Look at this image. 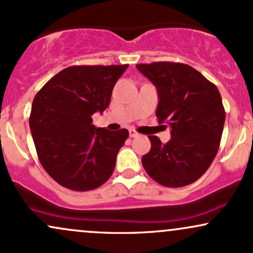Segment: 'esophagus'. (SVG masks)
I'll use <instances>...</instances> for the list:
<instances>
[{
  "instance_id": "obj_1",
  "label": "esophagus",
  "mask_w": 253,
  "mask_h": 253,
  "mask_svg": "<svg viewBox=\"0 0 253 253\" xmlns=\"http://www.w3.org/2000/svg\"><path fill=\"white\" fill-rule=\"evenodd\" d=\"M138 135V132L135 129H129V136L130 138H134V136Z\"/></svg>"
}]
</instances>
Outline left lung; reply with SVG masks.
<instances>
[{
    "label": "left lung",
    "instance_id": "1",
    "mask_svg": "<svg viewBox=\"0 0 253 253\" xmlns=\"http://www.w3.org/2000/svg\"><path fill=\"white\" fill-rule=\"evenodd\" d=\"M136 68L158 91V121L171 127L167 144L149 135L144 169L164 187L191 184L208 170L219 150L226 115L221 95L215 84L187 64L155 62Z\"/></svg>",
    "mask_w": 253,
    "mask_h": 253
}]
</instances>
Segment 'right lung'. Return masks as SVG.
Instances as JSON below:
<instances>
[{"instance_id": "1", "label": "right lung", "mask_w": 253, "mask_h": 253, "mask_svg": "<svg viewBox=\"0 0 253 253\" xmlns=\"http://www.w3.org/2000/svg\"><path fill=\"white\" fill-rule=\"evenodd\" d=\"M125 65H75L38 91L30 127L46 172L75 191L96 189L109 179L128 130L110 132L92 125V114L108 107Z\"/></svg>"}]
</instances>
